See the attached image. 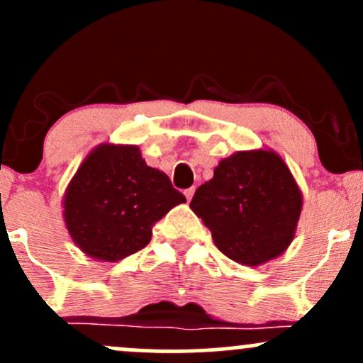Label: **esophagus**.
<instances>
[{
    "label": "esophagus",
    "mask_w": 363,
    "mask_h": 363,
    "mask_svg": "<svg viewBox=\"0 0 363 363\" xmlns=\"http://www.w3.org/2000/svg\"><path fill=\"white\" fill-rule=\"evenodd\" d=\"M184 196H186L187 201H191V199H193V196H194V187H189V189H186Z\"/></svg>",
    "instance_id": "34e87169"
}]
</instances>
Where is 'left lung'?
<instances>
[{
    "instance_id": "left-lung-1",
    "label": "left lung",
    "mask_w": 363,
    "mask_h": 363,
    "mask_svg": "<svg viewBox=\"0 0 363 363\" xmlns=\"http://www.w3.org/2000/svg\"><path fill=\"white\" fill-rule=\"evenodd\" d=\"M302 199L283 158L269 148H257L220 160L189 206L225 256L244 266H261L289 249Z\"/></svg>"
}]
</instances>
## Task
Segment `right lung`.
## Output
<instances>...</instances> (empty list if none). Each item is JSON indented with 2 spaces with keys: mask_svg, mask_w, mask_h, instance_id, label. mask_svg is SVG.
<instances>
[{
  "mask_svg": "<svg viewBox=\"0 0 363 363\" xmlns=\"http://www.w3.org/2000/svg\"><path fill=\"white\" fill-rule=\"evenodd\" d=\"M186 203L162 170L148 167L136 145L102 143L83 158L62 196V218L82 252L102 262L131 256L152 227Z\"/></svg>",
  "mask_w": 363,
  "mask_h": 363,
  "instance_id": "right-lung-1",
  "label": "right lung"
}]
</instances>
